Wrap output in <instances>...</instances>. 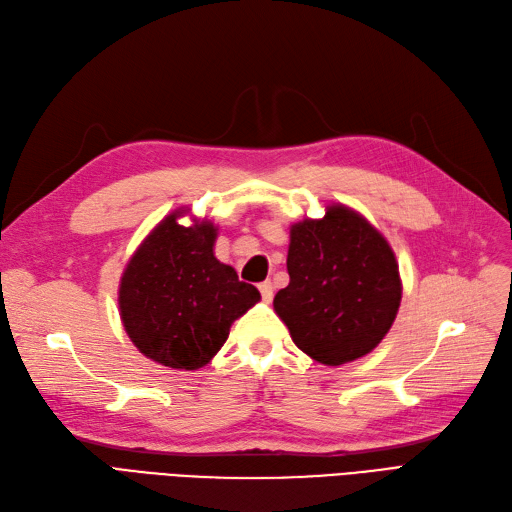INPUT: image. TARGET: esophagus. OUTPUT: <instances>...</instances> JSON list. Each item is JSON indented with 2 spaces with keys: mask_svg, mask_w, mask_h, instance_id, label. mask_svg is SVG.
<instances>
[{
  "mask_svg": "<svg viewBox=\"0 0 512 512\" xmlns=\"http://www.w3.org/2000/svg\"><path fill=\"white\" fill-rule=\"evenodd\" d=\"M258 290H260V294H262V301H271L273 299V284L271 282H262L260 286H258Z\"/></svg>",
  "mask_w": 512,
  "mask_h": 512,
  "instance_id": "obj_1",
  "label": "esophagus"
}]
</instances>
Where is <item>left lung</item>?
<instances>
[{"mask_svg":"<svg viewBox=\"0 0 512 512\" xmlns=\"http://www.w3.org/2000/svg\"><path fill=\"white\" fill-rule=\"evenodd\" d=\"M290 284L273 307L292 342L324 365H342L374 350L389 333L401 301L389 243L354 211L333 205L322 220L290 230Z\"/></svg>","mask_w":512,"mask_h":512,"instance_id":"obj_1","label":"left lung"}]
</instances>
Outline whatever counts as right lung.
<instances>
[{"label": "right lung", "instance_id": "right-lung-1", "mask_svg": "<svg viewBox=\"0 0 512 512\" xmlns=\"http://www.w3.org/2000/svg\"><path fill=\"white\" fill-rule=\"evenodd\" d=\"M215 228L177 224L151 232L121 277V320L134 346L173 369H198L226 342L230 324L260 292L213 256Z\"/></svg>", "mask_w": 512, "mask_h": 512}]
</instances>
